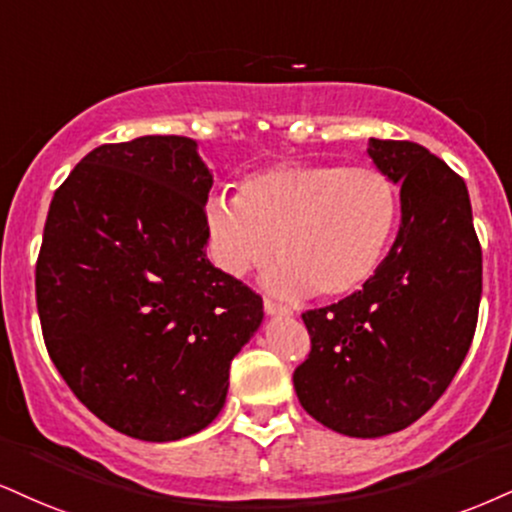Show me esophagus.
I'll return each instance as SVG.
<instances>
[{"label":"esophagus","instance_id":"esophagus-1","mask_svg":"<svg viewBox=\"0 0 512 512\" xmlns=\"http://www.w3.org/2000/svg\"><path fill=\"white\" fill-rule=\"evenodd\" d=\"M264 312H267L269 317H291L293 315L291 307L274 303V300H264Z\"/></svg>","mask_w":512,"mask_h":512}]
</instances>
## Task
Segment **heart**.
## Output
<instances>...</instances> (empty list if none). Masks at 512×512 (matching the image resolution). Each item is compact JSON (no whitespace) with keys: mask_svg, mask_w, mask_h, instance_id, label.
Segmentation results:
<instances>
[{"mask_svg":"<svg viewBox=\"0 0 512 512\" xmlns=\"http://www.w3.org/2000/svg\"><path fill=\"white\" fill-rule=\"evenodd\" d=\"M398 219L391 178L372 166L283 162L255 171L238 197L207 202L212 257L243 276L272 257L269 283L286 295L341 298L377 272Z\"/></svg>","mask_w":512,"mask_h":512,"instance_id":"1","label":"heart"}]
</instances>
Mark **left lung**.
<instances>
[{"mask_svg":"<svg viewBox=\"0 0 512 512\" xmlns=\"http://www.w3.org/2000/svg\"><path fill=\"white\" fill-rule=\"evenodd\" d=\"M400 186V229L362 291L307 310L312 350L293 372L300 405L324 427L377 439L417 422L470 350L482 248L465 181L427 147L369 138Z\"/></svg>","mask_w":512,"mask_h":512,"instance_id":"1","label":"left lung"}]
</instances>
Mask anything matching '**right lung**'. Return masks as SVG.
<instances>
[{"instance_id":"right-lung-1","label":"right lung","mask_w":512,"mask_h":512,"mask_svg":"<svg viewBox=\"0 0 512 512\" xmlns=\"http://www.w3.org/2000/svg\"><path fill=\"white\" fill-rule=\"evenodd\" d=\"M214 178L183 135L100 145L57 188L35 267L47 353L80 403L140 441L219 415L262 298L207 260Z\"/></svg>"}]
</instances>
